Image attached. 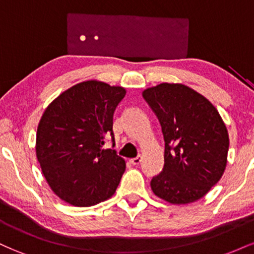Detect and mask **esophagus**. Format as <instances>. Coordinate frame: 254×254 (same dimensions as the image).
<instances>
[{"mask_svg":"<svg viewBox=\"0 0 254 254\" xmlns=\"http://www.w3.org/2000/svg\"><path fill=\"white\" fill-rule=\"evenodd\" d=\"M141 161H142V156L138 155L137 157H133V159H131L130 160V164L133 165V166H136V165L141 164Z\"/></svg>","mask_w":254,"mask_h":254,"instance_id":"obj_1","label":"esophagus"}]
</instances>
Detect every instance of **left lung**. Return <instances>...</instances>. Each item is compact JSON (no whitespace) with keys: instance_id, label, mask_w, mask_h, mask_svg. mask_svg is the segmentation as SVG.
<instances>
[{"instance_id":"left-lung-1","label":"left lung","mask_w":254,"mask_h":254,"mask_svg":"<svg viewBox=\"0 0 254 254\" xmlns=\"http://www.w3.org/2000/svg\"><path fill=\"white\" fill-rule=\"evenodd\" d=\"M165 139V164L150 182L157 197L173 204L205 196L222 177L229 137L220 113L208 99L180 83L145 89Z\"/></svg>"}]
</instances>
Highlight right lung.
Instances as JSON below:
<instances>
[{"label": "right lung", "mask_w": 254, "mask_h": 254, "mask_svg": "<svg viewBox=\"0 0 254 254\" xmlns=\"http://www.w3.org/2000/svg\"><path fill=\"white\" fill-rule=\"evenodd\" d=\"M125 93L123 87L86 81L63 92L44 112L37 159L51 190L66 203L95 205L117 190L125 161L113 149V115ZM107 136L113 148L103 150Z\"/></svg>", "instance_id": "right-lung-1"}]
</instances>
